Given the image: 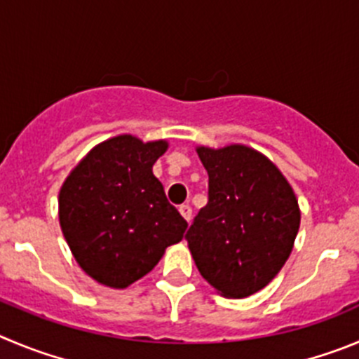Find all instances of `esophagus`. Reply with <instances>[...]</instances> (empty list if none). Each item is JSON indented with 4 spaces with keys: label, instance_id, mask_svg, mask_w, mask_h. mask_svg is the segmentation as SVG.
<instances>
[{
    "label": "esophagus",
    "instance_id": "1",
    "mask_svg": "<svg viewBox=\"0 0 359 359\" xmlns=\"http://www.w3.org/2000/svg\"><path fill=\"white\" fill-rule=\"evenodd\" d=\"M179 210L186 221H189L191 216H193V209H191V205H187V203H182V205L179 207Z\"/></svg>",
    "mask_w": 359,
    "mask_h": 359
}]
</instances>
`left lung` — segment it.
<instances>
[{
	"mask_svg": "<svg viewBox=\"0 0 359 359\" xmlns=\"http://www.w3.org/2000/svg\"><path fill=\"white\" fill-rule=\"evenodd\" d=\"M198 156L209 175V200L186 233L191 255L217 292L248 297L289 259L301 217L296 195L257 150L200 147Z\"/></svg>",
	"mask_w": 359,
	"mask_h": 359,
	"instance_id": "1",
	"label": "left lung"
}]
</instances>
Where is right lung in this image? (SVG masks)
Returning <instances> with one entry per match:
<instances>
[{"label":"right lung","mask_w":359,"mask_h":359,"mask_svg":"<svg viewBox=\"0 0 359 359\" xmlns=\"http://www.w3.org/2000/svg\"><path fill=\"white\" fill-rule=\"evenodd\" d=\"M166 147L116 136L97 145L62 186L63 236L83 271L102 285H130L184 237L187 221L152 173Z\"/></svg>","instance_id":"1"}]
</instances>
